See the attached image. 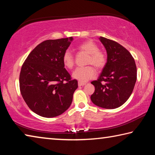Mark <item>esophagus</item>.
Returning <instances> with one entry per match:
<instances>
[{"mask_svg": "<svg viewBox=\"0 0 155 155\" xmlns=\"http://www.w3.org/2000/svg\"><path fill=\"white\" fill-rule=\"evenodd\" d=\"M86 83H82V82H78V86H79V87H81V86H84L85 85Z\"/></svg>", "mask_w": 155, "mask_h": 155, "instance_id": "obj_1", "label": "esophagus"}]
</instances>
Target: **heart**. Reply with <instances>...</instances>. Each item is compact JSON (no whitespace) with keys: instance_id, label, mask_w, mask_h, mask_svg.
Masks as SVG:
<instances>
[{"instance_id":"heart-1","label":"heart","mask_w":155,"mask_h":155,"mask_svg":"<svg viewBox=\"0 0 155 155\" xmlns=\"http://www.w3.org/2000/svg\"><path fill=\"white\" fill-rule=\"evenodd\" d=\"M81 51L89 54L87 64L93 65L96 69L101 70L104 67L107 63V57L103 52L101 51L97 44L91 40H87L81 43L78 46ZM63 62L64 65L69 69H72L74 65V57L70 51H65L63 54ZM74 79L80 82H86L96 77V70L92 66L85 68H78L72 74Z\"/></svg>"}]
</instances>
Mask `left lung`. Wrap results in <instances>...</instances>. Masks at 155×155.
Listing matches in <instances>:
<instances>
[{
	"mask_svg": "<svg viewBox=\"0 0 155 155\" xmlns=\"http://www.w3.org/2000/svg\"><path fill=\"white\" fill-rule=\"evenodd\" d=\"M99 40L106 49L107 61L98 79L91 83L95 87L91 101L102 108L115 109L122 106L132 94L137 80V68L124 47L103 37Z\"/></svg>",
	"mask_w": 155,
	"mask_h": 155,
	"instance_id": "left-lung-1",
	"label": "left lung"
}]
</instances>
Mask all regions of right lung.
<instances>
[{"label":"right lung","instance_id":"add662e5","mask_svg":"<svg viewBox=\"0 0 155 155\" xmlns=\"http://www.w3.org/2000/svg\"><path fill=\"white\" fill-rule=\"evenodd\" d=\"M72 37L48 40L28 54L20 74V90L31 111L44 117L62 114L71 105L78 81L64 68L63 54Z\"/></svg>","mask_w":155,"mask_h":155}]
</instances>
